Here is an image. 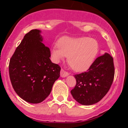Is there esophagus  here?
Instances as JSON below:
<instances>
[{"mask_svg":"<svg viewBox=\"0 0 128 128\" xmlns=\"http://www.w3.org/2000/svg\"><path fill=\"white\" fill-rule=\"evenodd\" d=\"M68 75H69V73L64 71V69H61V70H60V76L62 77V78H65V77L68 76Z\"/></svg>","mask_w":128,"mask_h":128,"instance_id":"34e87169","label":"esophagus"}]
</instances>
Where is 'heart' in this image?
<instances>
[{
	"label": "heart",
	"mask_w": 128,
	"mask_h": 128,
	"mask_svg": "<svg viewBox=\"0 0 128 128\" xmlns=\"http://www.w3.org/2000/svg\"><path fill=\"white\" fill-rule=\"evenodd\" d=\"M58 46L51 50L54 60L59 62L68 56V64L77 72L87 70L93 63L99 50L98 42L88 37L64 36L58 42Z\"/></svg>",
	"instance_id": "heart-1"
}]
</instances>
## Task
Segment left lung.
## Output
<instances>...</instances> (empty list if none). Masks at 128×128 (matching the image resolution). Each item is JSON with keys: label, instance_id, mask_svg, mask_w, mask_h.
<instances>
[{"label": "left lung", "instance_id": "left-lung-1", "mask_svg": "<svg viewBox=\"0 0 128 128\" xmlns=\"http://www.w3.org/2000/svg\"><path fill=\"white\" fill-rule=\"evenodd\" d=\"M114 73L113 58L106 52L94 60L87 72L74 75L76 84L70 92L73 98L84 106L98 102L109 91Z\"/></svg>", "mask_w": 128, "mask_h": 128}]
</instances>
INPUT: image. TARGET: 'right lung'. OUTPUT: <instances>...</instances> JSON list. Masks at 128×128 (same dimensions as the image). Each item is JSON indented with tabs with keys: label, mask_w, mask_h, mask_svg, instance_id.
<instances>
[{
	"label": "right lung",
	"mask_w": 128,
	"mask_h": 128,
	"mask_svg": "<svg viewBox=\"0 0 128 128\" xmlns=\"http://www.w3.org/2000/svg\"><path fill=\"white\" fill-rule=\"evenodd\" d=\"M41 31L27 33L10 60L9 76L19 97L32 104L43 101L60 76V68L50 60V48L42 42Z\"/></svg>",
	"instance_id": "right-lung-1"
}]
</instances>
